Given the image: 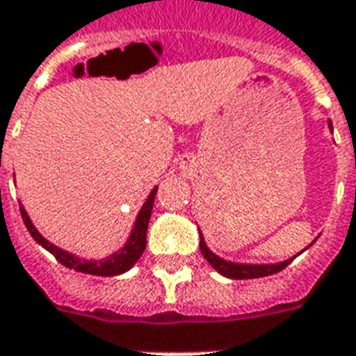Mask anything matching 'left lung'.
<instances>
[{"label": "left lung", "instance_id": "1", "mask_svg": "<svg viewBox=\"0 0 356 356\" xmlns=\"http://www.w3.org/2000/svg\"><path fill=\"white\" fill-rule=\"evenodd\" d=\"M200 251H202V254L205 257V260H207L220 275H225V277L230 279H257L266 277V275H273V273L285 270L286 266L296 259V257H292V259L285 260V262H279V264H236V262L222 260L220 257H217L215 252L209 251L207 245H205L204 238H202V234H200Z\"/></svg>", "mask_w": 356, "mask_h": 356}]
</instances>
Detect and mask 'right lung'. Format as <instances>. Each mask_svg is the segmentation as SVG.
I'll list each match as a JSON object with an SVG mask.
<instances>
[{"label":"right lung","instance_id":"add662e5","mask_svg":"<svg viewBox=\"0 0 356 356\" xmlns=\"http://www.w3.org/2000/svg\"><path fill=\"white\" fill-rule=\"evenodd\" d=\"M158 188H152V192L149 194V198L141 207L138 218H136V225H134V230L130 234V239L126 241V245L122 247V251H117L115 254H111L109 259L104 260H83L77 259L75 254L60 249L56 245H52L51 241L41 236L38 232V228L31 225L30 217L28 213L20 205V215H22V220L28 232L31 234V238L35 239L41 247H44L47 251L54 254V259L64 264L65 268L70 270H75V272H83V273H90V275H102V277H111V275H120L130 270L131 266L136 264L139 260V257L143 254L145 247H147V228H149V218H151L152 211V204H154V196H156Z\"/></svg>","mask_w":356,"mask_h":356}]
</instances>
